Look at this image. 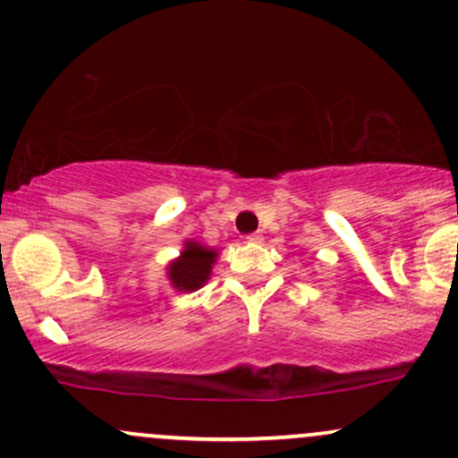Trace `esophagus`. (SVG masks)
I'll list each match as a JSON object with an SVG mask.
<instances>
[{
	"label": "esophagus",
	"mask_w": 458,
	"mask_h": 458,
	"mask_svg": "<svg viewBox=\"0 0 458 458\" xmlns=\"http://www.w3.org/2000/svg\"><path fill=\"white\" fill-rule=\"evenodd\" d=\"M247 241H251V243H262V234L260 233L247 234Z\"/></svg>",
	"instance_id": "1"
}]
</instances>
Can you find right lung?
<instances>
[{
	"mask_svg": "<svg viewBox=\"0 0 458 458\" xmlns=\"http://www.w3.org/2000/svg\"><path fill=\"white\" fill-rule=\"evenodd\" d=\"M215 259H217L215 250H208V247L198 243H187L181 259L170 265L167 276H170L172 284L178 291H196L211 276Z\"/></svg>",
	"mask_w": 458,
	"mask_h": 458,
	"instance_id": "right-lung-1",
	"label": "right lung"
}]
</instances>
